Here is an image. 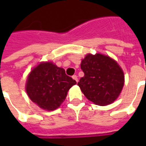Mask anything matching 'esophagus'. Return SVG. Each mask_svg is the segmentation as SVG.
<instances>
[{"label": "esophagus", "instance_id": "34e87169", "mask_svg": "<svg viewBox=\"0 0 146 146\" xmlns=\"http://www.w3.org/2000/svg\"><path fill=\"white\" fill-rule=\"evenodd\" d=\"M72 77H73V80H76V82H78V77H77V76H76V75H73Z\"/></svg>", "mask_w": 146, "mask_h": 146}]
</instances>
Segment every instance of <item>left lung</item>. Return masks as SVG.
I'll list each match as a JSON object with an SVG mask.
<instances>
[{"label": "left lung", "mask_w": 146, "mask_h": 146, "mask_svg": "<svg viewBox=\"0 0 146 146\" xmlns=\"http://www.w3.org/2000/svg\"><path fill=\"white\" fill-rule=\"evenodd\" d=\"M84 76L78 86L88 100L98 106H106L119 96L124 76L116 61L101 54H87L80 64Z\"/></svg>", "instance_id": "obj_1"}]
</instances>
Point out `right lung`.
Returning a JSON list of instances; mask_svg holds the SVG:
<instances>
[{"label":"right lung","mask_w":146,"mask_h":146,"mask_svg":"<svg viewBox=\"0 0 146 146\" xmlns=\"http://www.w3.org/2000/svg\"><path fill=\"white\" fill-rule=\"evenodd\" d=\"M76 84L75 80L66 74L64 69L51 62H43L31 71L26 88L34 103L51 111L60 106L68 91Z\"/></svg>","instance_id":"right-lung-1"}]
</instances>
